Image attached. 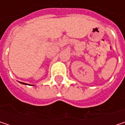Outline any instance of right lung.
I'll list each match as a JSON object with an SVG mask.
<instances>
[{
  "instance_id": "1",
  "label": "right lung",
  "mask_w": 125,
  "mask_h": 125,
  "mask_svg": "<svg viewBox=\"0 0 125 125\" xmlns=\"http://www.w3.org/2000/svg\"><path fill=\"white\" fill-rule=\"evenodd\" d=\"M21 83V84H24H24H25V85H27V84H26V83Z\"/></svg>"
}]
</instances>
